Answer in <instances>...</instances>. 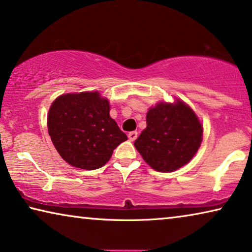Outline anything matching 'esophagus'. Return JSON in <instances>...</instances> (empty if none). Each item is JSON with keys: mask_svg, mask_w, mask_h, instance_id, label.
Here are the masks:
<instances>
[{"mask_svg": "<svg viewBox=\"0 0 252 252\" xmlns=\"http://www.w3.org/2000/svg\"><path fill=\"white\" fill-rule=\"evenodd\" d=\"M137 136H138V133H137V131H135V130L130 131V133L128 134V138H129L130 142H134L135 139L137 138Z\"/></svg>", "mask_w": 252, "mask_h": 252, "instance_id": "1", "label": "esophagus"}]
</instances>
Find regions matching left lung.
<instances>
[{"instance_id":"obj_1","label":"left lung","mask_w":252,"mask_h":252,"mask_svg":"<svg viewBox=\"0 0 252 252\" xmlns=\"http://www.w3.org/2000/svg\"><path fill=\"white\" fill-rule=\"evenodd\" d=\"M203 127L184 102L158 103L146 115V128L134 145L154 170L170 172L188 163L198 150Z\"/></svg>"}]
</instances>
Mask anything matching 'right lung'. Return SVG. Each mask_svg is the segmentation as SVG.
Instances as JSON below:
<instances>
[{"label":"right lung","mask_w":252,"mask_h":252,"mask_svg":"<svg viewBox=\"0 0 252 252\" xmlns=\"http://www.w3.org/2000/svg\"><path fill=\"white\" fill-rule=\"evenodd\" d=\"M109 102L98 92L63 94L50 106L48 133L60 156L75 168L95 170L126 141L109 115Z\"/></svg>","instance_id":"1"}]
</instances>
